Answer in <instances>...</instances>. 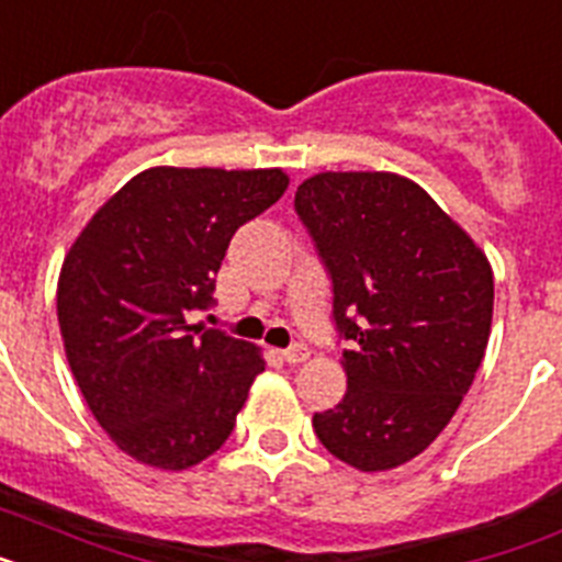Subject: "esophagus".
<instances>
[{"instance_id":"34e87169","label":"esophagus","mask_w":562,"mask_h":562,"mask_svg":"<svg viewBox=\"0 0 562 562\" xmlns=\"http://www.w3.org/2000/svg\"><path fill=\"white\" fill-rule=\"evenodd\" d=\"M282 360L289 362V366H300V362L308 360V348L305 346H291L282 351Z\"/></svg>"}]
</instances>
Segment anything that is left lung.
<instances>
[{
	"mask_svg": "<svg viewBox=\"0 0 562 562\" xmlns=\"http://www.w3.org/2000/svg\"><path fill=\"white\" fill-rule=\"evenodd\" d=\"M294 205L351 342L339 360L346 397L314 414V431L351 469H397L440 437L477 374L492 334V262L400 173H314Z\"/></svg>",
	"mask_w": 562,
	"mask_h": 562,
	"instance_id": "left-lung-1",
	"label": "left lung"
}]
</instances>
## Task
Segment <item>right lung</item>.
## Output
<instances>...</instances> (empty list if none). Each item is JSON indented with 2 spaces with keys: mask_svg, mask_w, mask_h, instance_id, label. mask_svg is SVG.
Segmentation results:
<instances>
[{
  "mask_svg": "<svg viewBox=\"0 0 562 562\" xmlns=\"http://www.w3.org/2000/svg\"><path fill=\"white\" fill-rule=\"evenodd\" d=\"M282 168H171L128 179L65 254L56 317L85 403L120 451L182 471L214 454L266 360L191 325L234 231L289 188Z\"/></svg>",
  "mask_w": 562,
  "mask_h": 562,
  "instance_id": "add662e5",
  "label": "right lung"
}]
</instances>
